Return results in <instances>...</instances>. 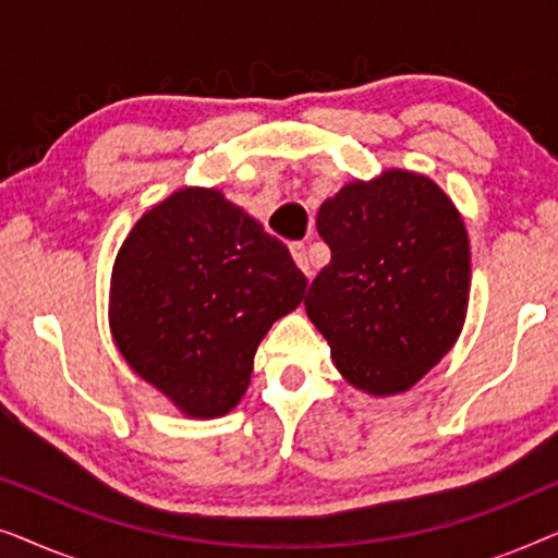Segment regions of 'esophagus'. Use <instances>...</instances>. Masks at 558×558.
Masks as SVG:
<instances>
[{
    "instance_id": "esophagus-1",
    "label": "esophagus",
    "mask_w": 558,
    "mask_h": 558,
    "mask_svg": "<svg viewBox=\"0 0 558 558\" xmlns=\"http://www.w3.org/2000/svg\"><path fill=\"white\" fill-rule=\"evenodd\" d=\"M292 256H294V262H296V266H300V269L307 274V277H312V264H310V256H307V246H304V243H292Z\"/></svg>"
}]
</instances>
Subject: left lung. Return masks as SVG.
<instances>
[{"instance_id":"8db88e82","label":"left lung","mask_w":558,"mask_h":558,"mask_svg":"<svg viewBox=\"0 0 558 558\" xmlns=\"http://www.w3.org/2000/svg\"><path fill=\"white\" fill-rule=\"evenodd\" d=\"M332 251L304 310L335 368L368 396L416 386L460 338L470 302L464 218L426 174L353 180L319 205Z\"/></svg>"}]
</instances>
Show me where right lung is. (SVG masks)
I'll return each mask as SVG.
<instances>
[{
    "instance_id": "add662e5",
    "label": "right lung",
    "mask_w": 558,
    "mask_h": 558,
    "mask_svg": "<svg viewBox=\"0 0 558 558\" xmlns=\"http://www.w3.org/2000/svg\"><path fill=\"white\" fill-rule=\"evenodd\" d=\"M307 279L264 226L216 187H182L136 220L109 287V327L136 376L187 418L248 391L258 342L300 307Z\"/></svg>"
}]
</instances>
